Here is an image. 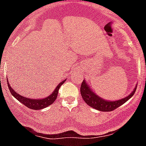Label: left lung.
<instances>
[{"label":"left lung","mask_w":146,"mask_h":146,"mask_svg":"<svg viewBox=\"0 0 146 146\" xmlns=\"http://www.w3.org/2000/svg\"><path fill=\"white\" fill-rule=\"evenodd\" d=\"M136 87L137 85L133 92L129 96L126 97L123 99L117 101H107L102 99L98 95L94 93L92 90L89 88L87 82L83 80L81 84V86H80V93H81L82 99L90 107L96 109L99 111H111L118 108L121 105L124 104L126 101L129 100L134 95L136 90Z\"/></svg>","instance_id":"left-lung-1"}]
</instances>
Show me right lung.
I'll list each match as a JSON object with an SVG mask.
<instances>
[{
	"label": "right lung",
	"mask_w": 146,
	"mask_h": 146,
	"mask_svg": "<svg viewBox=\"0 0 146 146\" xmlns=\"http://www.w3.org/2000/svg\"><path fill=\"white\" fill-rule=\"evenodd\" d=\"M8 80V78H7ZM66 81V80H63L62 82H60L58 84V86L56 88V89L54 90V92H52L51 95H50L49 96H48L47 98H44V99H39V100H33V99H29V98H25V97L21 96L20 94L17 93L16 91H15L13 88L10 87L9 85V82L7 81L8 83V88H9L10 92H11L12 95L14 96L16 99L19 102L23 104L24 105H25L26 107H28L29 109H32V110H42V109L45 108V107H48L50 104H51L52 103L54 102V101L56 100L57 98V95L58 93V90H59L60 87L64 83V82Z\"/></svg>",
	"instance_id": "obj_1"
}]
</instances>
